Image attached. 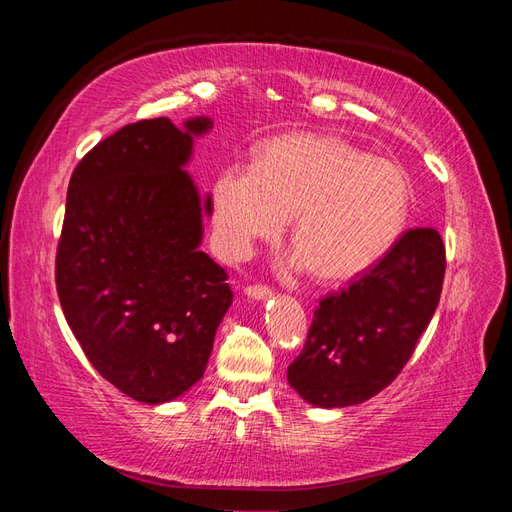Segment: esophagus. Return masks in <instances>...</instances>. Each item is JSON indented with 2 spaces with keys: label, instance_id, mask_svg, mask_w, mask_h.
Segmentation results:
<instances>
[{
  "label": "esophagus",
  "instance_id": "1",
  "mask_svg": "<svg viewBox=\"0 0 512 512\" xmlns=\"http://www.w3.org/2000/svg\"><path fill=\"white\" fill-rule=\"evenodd\" d=\"M245 294L254 301H267V299H271V288L262 286V284H254V286L245 288Z\"/></svg>",
  "mask_w": 512,
  "mask_h": 512
}]
</instances>
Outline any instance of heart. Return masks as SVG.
Segmentation results:
<instances>
[{"label": "heart", "mask_w": 512, "mask_h": 512, "mask_svg": "<svg viewBox=\"0 0 512 512\" xmlns=\"http://www.w3.org/2000/svg\"><path fill=\"white\" fill-rule=\"evenodd\" d=\"M410 179L393 160L344 138L290 134L256 153L252 170L230 166L213 183V230L226 256L245 258L275 239L292 215V269L346 280L391 250L406 226Z\"/></svg>", "instance_id": "heart-1"}]
</instances>
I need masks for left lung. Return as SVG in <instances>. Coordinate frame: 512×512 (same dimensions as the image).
Wrapping results in <instances>:
<instances>
[{"label": "left lung", "mask_w": 512, "mask_h": 512, "mask_svg": "<svg viewBox=\"0 0 512 512\" xmlns=\"http://www.w3.org/2000/svg\"><path fill=\"white\" fill-rule=\"evenodd\" d=\"M446 254L436 228L401 235L376 267L322 299L288 382L307 404L346 408L386 389L440 303Z\"/></svg>", "instance_id": "8db88e82"}]
</instances>
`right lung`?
<instances>
[{"mask_svg": "<svg viewBox=\"0 0 512 512\" xmlns=\"http://www.w3.org/2000/svg\"><path fill=\"white\" fill-rule=\"evenodd\" d=\"M192 117L145 119L98 143L74 168L55 280L76 342L98 374L143 404H166L203 378L232 303L226 271L200 250L211 196L192 175Z\"/></svg>", "mask_w": 512, "mask_h": 512, "instance_id": "obj_1", "label": "right lung"}]
</instances>
